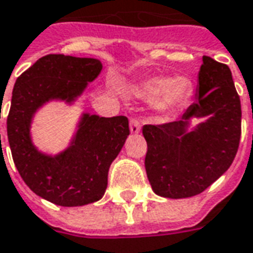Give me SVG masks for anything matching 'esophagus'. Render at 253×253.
I'll return each mask as SVG.
<instances>
[{"label":"esophagus","instance_id":"obj_1","mask_svg":"<svg viewBox=\"0 0 253 253\" xmlns=\"http://www.w3.org/2000/svg\"><path fill=\"white\" fill-rule=\"evenodd\" d=\"M129 129H130V133H138L140 129H141V124L137 119H130L129 121Z\"/></svg>","mask_w":253,"mask_h":253}]
</instances>
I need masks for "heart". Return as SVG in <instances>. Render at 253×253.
Returning a JSON list of instances; mask_svg holds the SVG:
<instances>
[{"label":"heart","mask_w":253,"mask_h":253,"mask_svg":"<svg viewBox=\"0 0 253 253\" xmlns=\"http://www.w3.org/2000/svg\"><path fill=\"white\" fill-rule=\"evenodd\" d=\"M136 94L144 100H156L161 96L157 108L161 111H169L184 104L191 97L192 83L187 77H177L174 80L153 77L140 84L136 89Z\"/></svg>","instance_id":"b5f03b06"}]
</instances>
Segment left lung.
<instances>
[{
  "mask_svg": "<svg viewBox=\"0 0 253 253\" xmlns=\"http://www.w3.org/2000/svg\"><path fill=\"white\" fill-rule=\"evenodd\" d=\"M196 101L178 121L144 125L145 169L156 195L196 196L232 164L242 134V105L227 65L203 57ZM192 118L203 121L189 129Z\"/></svg>",
  "mask_w": 253,
  "mask_h": 253,
  "instance_id": "left-lung-1",
  "label": "left lung"
}]
</instances>
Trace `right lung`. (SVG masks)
Masks as SVG:
<instances>
[{"label":"right lung","mask_w":253,"mask_h":253,"mask_svg":"<svg viewBox=\"0 0 253 253\" xmlns=\"http://www.w3.org/2000/svg\"><path fill=\"white\" fill-rule=\"evenodd\" d=\"M101 70L97 58L47 54L25 70L13 88L6 121L13 161L26 185L57 206H86L104 196L108 170L129 136V123L125 116L85 112L69 147L47 155L32 141L34 115L50 101L72 105Z\"/></svg>","instance_id":"obj_1"}]
</instances>
